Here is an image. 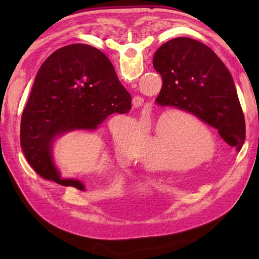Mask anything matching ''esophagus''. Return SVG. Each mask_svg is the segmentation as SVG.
Instances as JSON below:
<instances>
[{
  "mask_svg": "<svg viewBox=\"0 0 259 259\" xmlns=\"http://www.w3.org/2000/svg\"><path fill=\"white\" fill-rule=\"evenodd\" d=\"M142 103H144V100H142L141 98H139V97H135V98H134V100H133L134 107H136V108H140V107L142 106Z\"/></svg>",
  "mask_w": 259,
  "mask_h": 259,
  "instance_id": "34e87169",
  "label": "esophagus"
}]
</instances>
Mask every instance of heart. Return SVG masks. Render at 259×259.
Returning a JSON list of instances; mask_svg holds the SVG:
<instances>
[{
	"label": "heart",
	"instance_id": "heart-1",
	"mask_svg": "<svg viewBox=\"0 0 259 259\" xmlns=\"http://www.w3.org/2000/svg\"><path fill=\"white\" fill-rule=\"evenodd\" d=\"M145 138L146 153H141V135L133 121L113 130L115 155L121 160H138L148 168L189 170L212 161L218 150L212 131L194 114L179 109L148 111L138 121ZM154 136L150 138V133ZM153 160H162L156 164Z\"/></svg>",
	"mask_w": 259,
	"mask_h": 259
}]
</instances>
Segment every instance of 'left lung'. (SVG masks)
Segmentation results:
<instances>
[{
    "instance_id": "obj_1",
    "label": "left lung",
    "mask_w": 259,
    "mask_h": 259,
    "mask_svg": "<svg viewBox=\"0 0 259 259\" xmlns=\"http://www.w3.org/2000/svg\"><path fill=\"white\" fill-rule=\"evenodd\" d=\"M153 68L162 78L156 103L190 112L218 130L239 151L245 118L233 76L210 48L190 37H176L158 49Z\"/></svg>"
}]
</instances>
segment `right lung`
<instances>
[{
	"instance_id": "right-lung-1",
	"label": "right lung",
	"mask_w": 259,
	"mask_h": 259,
	"mask_svg": "<svg viewBox=\"0 0 259 259\" xmlns=\"http://www.w3.org/2000/svg\"><path fill=\"white\" fill-rule=\"evenodd\" d=\"M131 96L110 60L91 46L59 49L38 69L21 118L20 140L26 161L42 178L85 190L75 179H62L53 163L57 137L95 130L112 113H128Z\"/></svg>"
}]
</instances>
